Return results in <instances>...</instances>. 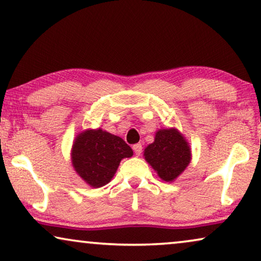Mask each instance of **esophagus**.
Returning a JSON list of instances; mask_svg holds the SVG:
<instances>
[{
	"label": "esophagus",
	"mask_w": 261,
	"mask_h": 261,
	"mask_svg": "<svg viewBox=\"0 0 261 261\" xmlns=\"http://www.w3.org/2000/svg\"><path fill=\"white\" fill-rule=\"evenodd\" d=\"M133 151L137 155H140L142 152V145L141 144H135L133 145Z\"/></svg>",
	"instance_id": "obj_1"
}]
</instances>
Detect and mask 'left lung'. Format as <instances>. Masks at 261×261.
Here are the masks:
<instances>
[{
	"instance_id": "obj_1",
	"label": "left lung",
	"mask_w": 261,
	"mask_h": 261,
	"mask_svg": "<svg viewBox=\"0 0 261 261\" xmlns=\"http://www.w3.org/2000/svg\"><path fill=\"white\" fill-rule=\"evenodd\" d=\"M144 155L158 176L166 181L176 179L191 159L188 142L176 129L156 132L154 142L146 147Z\"/></svg>"
}]
</instances>
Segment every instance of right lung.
<instances>
[{"label":"right lung","mask_w":261,"mask_h":261,"mask_svg":"<svg viewBox=\"0 0 261 261\" xmlns=\"http://www.w3.org/2000/svg\"><path fill=\"white\" fill-rule=\"evenodd\" d=\"M133 151L122 139L102 129L80 134L73 144L72 165L77 173L94 188L109 183L121 159Z\"/></svg>","instance_id":"add662e5"}]
</instances>
